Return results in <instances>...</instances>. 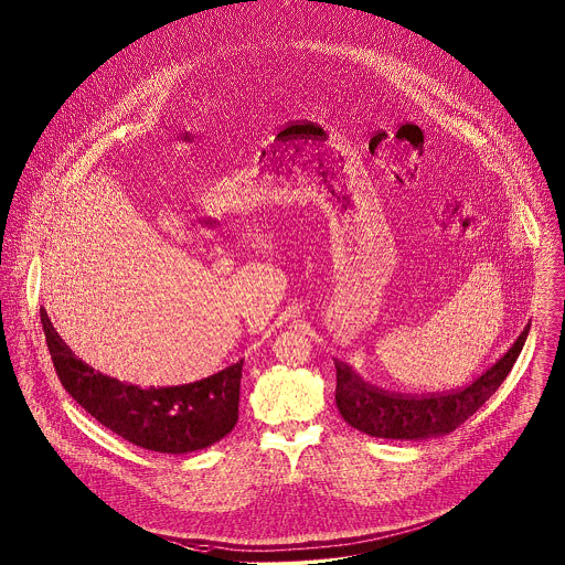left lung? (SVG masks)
<instances>
[{
	"label": "left lung",
	"mask_w": 565,
	"mask_h": 565,
	"mask_svg": "<svg viewBox=\"0 0 565 565\" xmlns=\"http://www.w3.org/2000/svg\"><path fill=\"white\" fill-rule=\"evenodd\" d=\"M531 326L513 342V347L491 364L469 386L448 393L402 395L364 382L349 364H337V406L342 419L371 437L380 439H428L456 430L465 424L504 382L513 369Z\"/></svg>",
	"instance_id": "1"
}]
</instances>
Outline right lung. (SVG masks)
Listing matches in <instances>:
<instances>
[{
	"mask_svg": "<svg viewBox=\"0 0 565 565\" xmlns=\"http://www.w3.org/2000/svg\"><path fill=\"white\" fill-rule=\"evenodd\" d=\"M45 342L65 391L105 428L132 446L161 454L203 450L237 422L244 360L192 384L139 388L76 358L41 312Z\"/></svg>",
	"mask_w": 565,
	"mask_h": 565,
	"instance_id": "obj_1",
	"label": "right lung"
}]
</instances>
